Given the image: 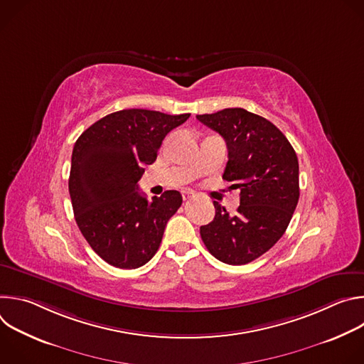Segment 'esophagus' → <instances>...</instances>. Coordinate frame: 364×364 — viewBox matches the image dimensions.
I'll return each mask as SVG.
<instances>
[{
	"mask_svg": "<svg viewBox=\"0 0 364 364\" xmlns=\"http://www.w3.org/2000/svg\"><path fill=\"white\" fill-rule=\"evenodd\" d=\"M181 196H183V200L187 201V200L194 198V197H196V193H193V191H190V190H183V191H181Z\"/></svg>",
	"mask_w": 364,
	"mask_h": 364,
	"instance_id": "obj_1",
	"label": "esophagus"
}]
</instances>
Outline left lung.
Wrapping results in <instances>:
<instances>
[{"label": "left lung", "mask_w": 364, "mask_h": 364, "mask_svg": "<svg viewBox=\"0 0 364 364\" xmlns=\"http://www.w3.org/2000/svg\"><path fill=\"white\" fill-rule=\"evenodd\" d=\"M228 145L223 178L240 190L233 215L215 201V219L200 228L209 252L228 265H245L285 233L299 198V167L287 136L268 119L242 108L197 115Z\"/></svg>", "instance_id": "obj_1"}]
</instances>
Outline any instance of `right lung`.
Returning <instances> with one entry per match:
<instances>
[{
  "label": "right lung",
  "mask_w": 364,
  "mask_h": 364,
  "mask_svg": "<svg viewBox=\"0 0 364 364\" xmlns=\"http://www.w3.org/2000/svg\"><path fill=\"white\" fill-rule=\"evenodd\" d=\"M190 114L124 109L103 117L76 141L69 193L76 223L112 267L135 269L157 253L183 197L177 190L148 200L138 191L144 166L157 160L166 135Z\"/></svg>",
  "instance_id": "add662e5"
}]
</instances>
